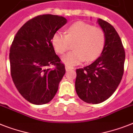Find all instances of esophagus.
<instances>
[{
  "mask_svg": "<svg viewBox=\"0 0 133 133\" xmlns=\"http://www.w3.org/2000/svg\"><path fill=\"white\" fill-rule=\"evenodd\" d=\"M74 69V68L72 67V66H69V65L65 66V69L66 71H69V70H71V69Z\"/></svg>",
  "mask_w": 133,
  "mask_h": 133,
  "instance_id": "1",
  "label": "esophagus"
}]
</instances>
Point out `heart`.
Segmentation results:
<instances>
[{"mask_svg": "<svg viewBox=\"0 0 133 133\" xmlns=\"http://www.w3.org/2000/svg\"><path fill=\"white\" fill-rule=\"evenodd\" d=\"M65 34L56 32L53 35L51 44L56 53L64 54L70 43L73 51L62 57V61L69 66L80 64L86 60L90 62L101 54L105 43V35L103 29L84 22H77L69 26Z\"/></svg>", "mask_w": 133, "mask_h": 133, "instance_id": "b5f03b06", "label": "heart"}]
</instances>
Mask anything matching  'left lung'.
Wrapping results in <instances>:
<instances>
[{
  "label": "left lung",
  "instance_id": "1",
  "mask_svg": "<svg viewBox=\"0 0 133 133\" xmlns=\"http://www.w3.org/2000/svg\"><path fill=\"white\" fill-rule=\"evenodd\" d=\"M97 22L105 35L101 54L94 62L76 70V92L82 101L101 103L116 91L124 74L125 51L119 35L109 23L101 19Z\"/></svg>",
  "mask_w": 133,
  "mask_h": 133
}]
</instances>
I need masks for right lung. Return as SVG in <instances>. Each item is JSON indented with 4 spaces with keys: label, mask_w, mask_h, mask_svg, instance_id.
Segmentation results:
<instances>
[{
    "label": "right lung",
    "mask_w": 133,
    "mask_h": 133,
    "mask_svg": "<svg viewBox=\"0 0 133 133\" xmlns=\"http://www.w3.org/2000/svg\"><path fill=\"white\" fill-rule=\"evenodd\" d=\"M66 22L62 16L38 15L25 23L14 37L9 53L11 75L18 92L31 103H48L58 91L66 71L51 39ZM51 65L55 69L49 68Z\"/></svg>",
    "instance_id": "1"
}]
</instances>
